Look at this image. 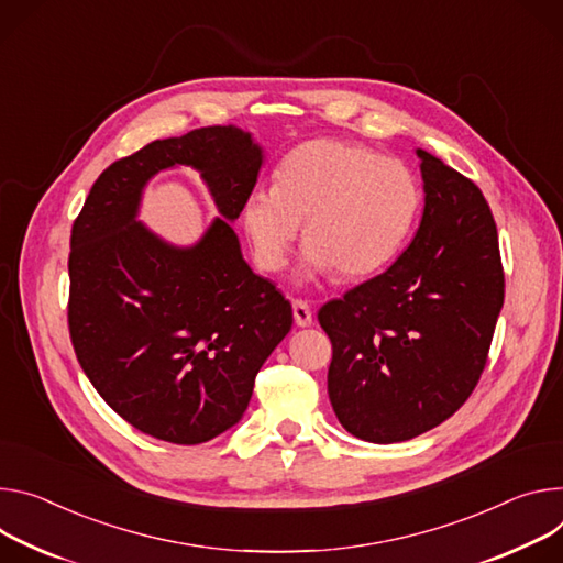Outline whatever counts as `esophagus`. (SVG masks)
<instances>
[{
	"label": "esophagus",
	"mask_w": 563,
	"mask_h": 563,
	"mask_svg": "<svg viewBox=\"0 0 563 563\" xmlns=\"http://www.w3.org/2000/svg\"><path fill=\"white\" fill-rule=\"evenodd\" d=\"M291 310H294V321H296L298 328L312 325V310H310L308 302L296 298V300H291Z\"/></svg>",
	"instance_id": "esophagus-1"
}]
</instances>
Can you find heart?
<instances>
[{"label":"heart","instance_id":"obj_1","mask_svg":"<svg viewBox=\"0 0 563 563\" xmlns=\"http://www.w3.org/2000/svg\"><path fill=\"white\" fill-rule=\"evenodd\" d=\"M422 207L416 173L375 150L317 139L280 162L274 186L249 192L242 227L258 265L285 267L305 220L300 278L339 272L362 278L390 263L411 235Z\"/></svg>","mask_w":563,"mask_h":563}]
</instances>
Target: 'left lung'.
Wrapping results in <instances>:
<instances>
[{
    "label": "left lung",
    "instance_id": "8db88e82",
    "mask_svg": "<svg viewBox=\"0 0 563 563\" xmlns=\"http://www.w3.org/2000/svg\"><path fill=\"white\" fill-rule=\"evenodd\" d=\"M424 213L379 276L325 302L328 395L343 429L375 444L411 440L467 401L503 308L498 235L481 188L416 150Z\"/></svg>",
    "mask_w": 563,
    "mask_h": 563
}]
</instances>
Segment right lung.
I'll return each instance as SVG.
<instances>
[{
    "label": "right lung",
    "mask_w": 563,
    "mask_h": 563,
    "mask_svg": "<svg viewBox=\"0 0 563 563\" xmlns=\"http://www.w3.org/2000/svg\"><path fill=\"white\" fill-rule=\"evenodd\" d=\"M200 170L222 219L192 247L135 222L144 184ZM263 147L233 125L152 141L91 186L71 229L69 334L78 364L134 429L209 442L240 422L253 382L291 330V305L244 263L229 222L258 181Z\"/></svg>",
    "instance_id": "right-lung-1"
}]
</instances>
